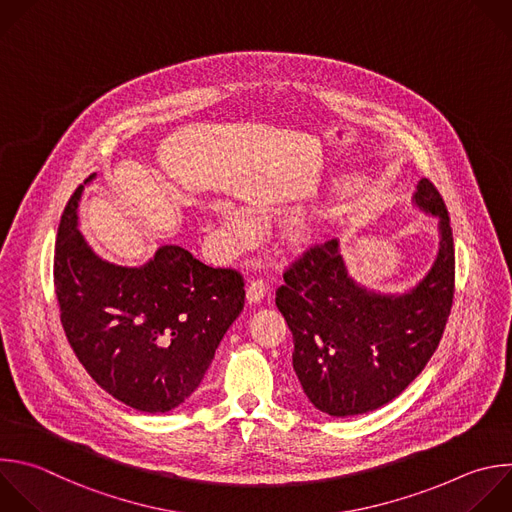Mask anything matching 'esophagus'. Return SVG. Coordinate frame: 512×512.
I'll use <instances>...</instances> for the list:
<instances>
[{
	"label": "esophagus",
	"mask_w": 512,
	"mask_h": 512,
	"mask_svg": "<svg viewBox=\"0 0 512 512\" xmlns=\"http://www.w3.org/2000/svg\"><path fill=\"white\" fill-rule=\"evenodd\" d=\"M265 293H267V281H265L263 277L251 279V283H249V287H247V299H249L251 303H259Z\"/></svg>",
	"instance_id": "34e87169"
}]
</instances>
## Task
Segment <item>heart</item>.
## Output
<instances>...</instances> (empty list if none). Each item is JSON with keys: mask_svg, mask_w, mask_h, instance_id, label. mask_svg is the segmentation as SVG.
<instances>
[{"mask_svg": "<svg viewBox=\"0 0 512 512\" xmlns=\"http://www.w3.org/2000/svg\"><path fill=\"white\" fill-rule=\"evenodd\" d=\"M229 225H231V231H233L237 237L249 231V223H247L243 217H237V215H231V217H229Z\"/></svg>", "mask_w": 512, "mask_h": 512, "instance_id": "1", "label": "heart"}]
</instances>
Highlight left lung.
<instances>
[{
  "instance_id": "1",
  "label": "left lung",
  "mask_w": 512,
  "mask_h": 512,
  "mask_svg": "<svg viewBox=\"0 0 512 512\" xmlns=\"http://www.w3.org/2000/svg\"><path fill=\"white\" fill-rule=\"evenodd\" d=\"M416 205L440 217L430 273L404 295L360 287L337 239L309 245L283 271L275 303L293 333V370L309 402L329 416L378 410L434 356L454 303V239L438 189L422 179Z\"/></svg>"
}]
</instances>
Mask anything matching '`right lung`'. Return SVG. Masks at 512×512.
Returning a JSON list of instances; mask_svg holds the SVG:
<instances>
[{"label": "right lung", "mask_w": 512, "mask_h": 512, "mask_svg": "<svg viewBox=\"0 0 512 512\" xmlns=\"http://www.w3.org/2000/svg\"><path fill=\"white\" fill-rule=\"evenodd\" d=\"M82 189L62 213L54 253V289L70 348L116 400L140 412H168L199 388L243 311L245 279L179 245L160 247L142 267L102 261L78 231Z\"/></svg>", "instance_id": "add662e5"}]
</instances>
